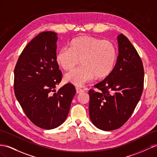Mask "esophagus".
Wrapping results in <instances>:
<instances>
[{"label": "esophagus", "mask_w": 157, "mask_h": 157, "mask_svg": "<svg viewBox=\"0 0 157 157\" xmlns=\"http://www.w3.org/2000/svg\"><path fill=\"white\" fill-rule=\"evenodd\" d=\"M75 90H76V92H77V94H81V93H82V92L84 91L83 90L81 89V88H79L78 87H75Z\"/></svg>", "instance_id": "1"}]
</instances>
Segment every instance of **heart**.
<instances>
[{
	"mask_svg": "<svg viewBox=\"0 0 157 157\" xmlns=\"http://www.w3.org/2000/svg\"><path fill=\"white\" fill-rule=\"evenodd\" d=\"M117 57L115 44L109 40L83 36L71 40L70 48L63 47L56 54V62L63 70H70L79 63L82 65L71 70L65 80L82 87L95 78L103 79L113 71Z\"/></svg>",
	"mask_w": 157,
	"mask_h": 157,
	"instance_id": "b5f03b06",
	"label": "heart"
}]
</instances>
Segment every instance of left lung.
Masks as SVG:
<instances>
[{"label":"left lung","mask_w":157,"mask_h":157,"mask_svg":"<svg viewBox=\"0 0 157 157\" xmlns=\"http://www.w3.org/2000/svg\"><path fill=\"white\" fill-rule=\"evenodd\" d=\"M119 55L107 77L89 91L90 117L99 129L109 131L125 123L139 101L144 86L142 60L128 38L117 36Z\"/></svg>","instance_id":"obj_1"}]
</instances>
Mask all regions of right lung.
Returning <instances> with one entry per match:
<instances>
[{"mask_svg":"<svg viewBox=\"0 0 157 157\" xmlns=\"http://www.w3.org/2000/svg\"><path fill=\"white\" fill-rule=\"evenodd\" d=\"M57 40L53 32L40 33L25 48L14 68L16 98L27 117L44 129L65 121L76 92L71 83L54 90L62 78L56 59Z\"/></svg>","mask_w":157,"mask_h":157,"instance_id":"right-lung-1","label":"right lung"}]
</instances>
